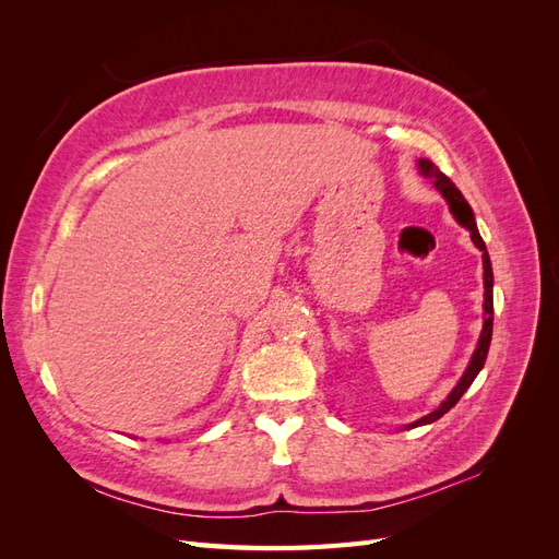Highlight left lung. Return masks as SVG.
<instances>
[{
  "mask_svg": "<svg viewBox=\"0 0 559 559\" xmlns=\"http://www.w3.org/2000/svg\"><path fill=\"white\" fill-rule=\"evenodd\" d=\"M417 165H419V173L425 175L427 179H431L436 189L441 191V195L448 200L452 216L471 233L473 245H476V247L483 251V270H485V273H483V286H485V302H483V308H485V321H483V331H480V337H478V347H476V352H473V357H471V361H468V366H466V370H464L462 380L456 382V386L448 394V399H445L441 405H438V408H436L433 413H429V415H425L421 419L413 421V425H408V429L421 427V425H431V421L441 419L450 408H454L456 401H460V399L464 396V392L471 386V382L476 380V376L480 373V368L485 366L487 352H489V343H492V321H495V300H492V284H495V277H492V263H489V253H487V247H485V242H483V238H480V233H478L476 218H473V210L468 207V202L464 200V195L460 193V189H456V186H454L441 170H438V167H436L431 160L419 158Z\"/></svg>",
  "mask_w": 559,
  "mask_h": 559,
  "instance_id": "left-lung-1",
  "label": "left lung"
}]
</instances>
